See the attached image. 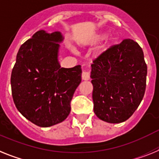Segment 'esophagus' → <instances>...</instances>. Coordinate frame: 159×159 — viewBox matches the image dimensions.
<instances>
[{
  "label": "esophagus",
  "instance_id": "1",
  "mask_svg": "<svg viewBox=\"0 0 159 159\" xmlns=\"http://www.w3.org/2000/svg\"><path fill=\"white\" fill-rule=\"evenodd\" d=\"M81 78L84 80V81H88L90 78V75H89V72L83 71L82 74H81Z\"/></svg>",
  "mask_w": 159,
  "mask_h": 159
}]
</instances>
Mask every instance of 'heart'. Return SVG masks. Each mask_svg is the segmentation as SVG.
<instances>
[{
	"instance_id": "1",
	"label": "heart",
	"mask_w": 159,
	"mask_h": 159,
	"mask_svg": "<svg viewBox=\"0 0 159 159\" xmlns=\"http://www.w3.org/2000/svg\"><path fill=\"white\" fill-rule=\"evenodd\" d=\"M103 38H104V34H98V35L96 36V38H95V40H97V41H98V40L102 39Z\"/></svg>"
}]
</instances>
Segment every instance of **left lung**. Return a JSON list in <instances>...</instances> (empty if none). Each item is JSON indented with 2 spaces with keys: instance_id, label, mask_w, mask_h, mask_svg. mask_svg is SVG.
I'll use <instances>...</instances> for the list:
<instances>
[{
  "instance_id": "1",
  "label": "left lung",
  "mask_w": 159,
  "mask_h": 159,
  "mask_svg": "<svg viewBox=\"0 0 159 159\" xmlns=\"http://www.w3.org/2000/svg\"><path fill=\"white\" fill-rule=\"evenodd\" d=\"M93 111L99 119L120 123L130 118L144 96L147 66L140 45L125 39L91 65Z\"/></svg>"
}]
</instances>
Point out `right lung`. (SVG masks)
<instances>
[{
    "instance_id": "add662e5",
    "label": "right lung",
    "mask_w": 159,
    "mask_h": 159,
    "mask_svg": "<svg viewBox=\"0 0 159 159\" xmlns=\"http://www.w3.org/2000/svg\"><path fill=\"white\" fill-rule=\"evenodd\" d=\"M60 32L39 30L20 45L11 74L13 102L35 125L49 127L64 121L81 81V66L62 68L58 61Z\"/></svg>"
}]
</instances>
